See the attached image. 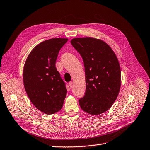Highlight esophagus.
<instances>
[{"label":"esophagus","instance_id":"esophagus-1","mask_svg":"<svg viewBox=\"0 0 150 150\" xmlns=\"http://www.w3.org/2000/svg\"><path fill=\"white\" fill-rule=\"evenodd\" d=\"M73 82H69V87L71 88H72V87H73Z\"/></svg>","mask_w":150,"mask_h":150}]
</instances>
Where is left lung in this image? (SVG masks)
<instances>
[{
    "label": "left lung",
    "instance_id": "1",
    "mask_svg": "<svg viewBox=\"0 0 150 150\" xmlns=\"http://www.w3.org/2000/svg\"><path fill=\"white\" fill-rule=\"evenodd\" d=\"M85 67L86 91L79 100L83 111L98 115L108 110L116 101L121 87V68L111 48L93 38L72 39Z\"/></svg>",
    "mask_w": 150,
    "mask_h": 150
}]
</instances>
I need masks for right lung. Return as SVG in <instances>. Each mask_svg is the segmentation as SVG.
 <instances>
[{"label": "right lung", "instance_id": "obj_1", "mask_svg": "<svg viewBox=\"0 0 150 150\" xmlns=\"http://www.w3.org/2000/svg\"><path fill=\"white\" fill-rule=\"evenodd\" d=\"M68 39L53 38L35 46L23 69L25 91L32 103L45 114L60 110L67 95L64 82L55 67L59 50Z\"/></svg>", "mask_w": 150, "mask_h": 150}]
</instances>
